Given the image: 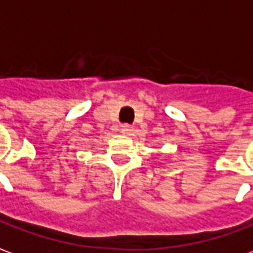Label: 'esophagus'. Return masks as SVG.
Wrapping results in <instances>:
<instances>
[{"label":"esophagus","instance_id":"1","mask_svg":"<svg viewBox=\"0 0 253 253\" xmlns=\"http://www.w3.org/2000/svg\"><path fill=\"white\" fill-rule=\"evenodd\" d=\"M130 132H132V126H130V125H128V124H123V125H121V133H124V135H129Z\"/></svg>","mask_w":253,"mask_h":253}]
</instances>
